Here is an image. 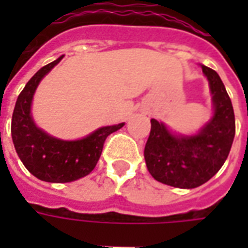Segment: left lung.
<instances>
[{
    "label": "left lung",
    "instance_id": "left-lung-1",
    "mask_svg": "<svg viewBox=\"0 0 248 248\" xmlns=\"http://www.w3.org/2000/svg\"><path fill=\"white\" fill-rule=\"evenodd\" d=\"M213 94L214 115L197 135H174L162 122L151 119L145 146L147 170L158 182L195 188L219 171L235 137L232 103L218 73L202 66Z\"/></svg>",
    "mask_w": 248,
    "mask_h": 248
}]
</instances>
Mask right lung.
Listing matches in <instances>:
<instances>
[{
	"mask_svg": "<svg viewBox=\"0 0 248 248\" xmlns=\"http://www.w3.org/2000/svg\"><path fill=\"white\" fill-rule=\"evenodd\" d=\"M62 58L41 67L30 78L19 93L12 118V138L19 159L34 177L53 183L73 182L90 174L101 156L106 138L124 124L105 126L78 140H57L35 126L30 114L35 89Z\"/></svg>",
	"mask_w": 248,
	"mask_h": 248,
	"instance_id": "add662e5",
	"label": "right lung"
}]
</instances>
